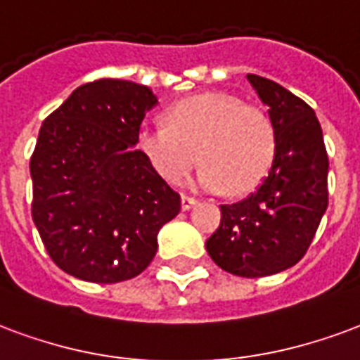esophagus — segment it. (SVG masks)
I'll return each instance as SVG.
<instances>
[{"instance_id": "obj_1", "label": "esophagus", "mask_w": 360, "mask_h": 360, "mask_svg": "<svg viewBox=\"0 0 360 360\" xmlns=\"http://www.w3.org/2000/svg\"><path fill=\"white\" fill-rule=\"evenodd\" d=\"M194 206H196V200L191 198V196H183V198H181V210H183V212H188V210Z\"/></svg>"}]
</instances>
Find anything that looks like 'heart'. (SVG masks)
Masks as SVG:
<instances>
[{
    "label": "heart",
    "instance_id": "1",
    "mask_svg": "<svg viewBox=\"0 0 360 360\" xmlns=\"http://www.w3.org/2000/svg\"><path fill=\"white\" fill-rule=\"evenodd\" d=\"M137 143L167 183L179 185L200 158L198 185L231 194L254 191L267 177L276 153L271 120L240 97L219 91L175 103L167 108L166 124L141 127Z\"/></svg>",
    "mask_w": 360,
    "mask_h": 360
}]
</instances>
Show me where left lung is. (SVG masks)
<instances>
[{"mask_svg": "<svg viewBox=\"0 0 360 360\" xmlns=\"http://www.w3.org/2000/svg\"><path fill=\"white\" fill-rule=\"evenodd\" d=\"M246 78L269 108L275 160L254 193L221 206V225L206 250L223 271L257 278L294 267L307 252L328 206V156L305 101L267 78Z\"/></svg>", "mask_w": 360, "mask_h": 360, "instance_id": "1", "label": "left lung"}]
</instances>
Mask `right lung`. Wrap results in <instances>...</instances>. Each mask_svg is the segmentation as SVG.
<instances>
[{
	"label": "right lung",
	"instance_id": "add662e5",
	"mask_svg": "<svg viewBox=\"0 0 360 360\" xmlns=\"http://www.w3.org/2000/svg\"><path fill=\"white\" fill-rule=\"evenodd\" d=\"M158 105L146 85H79L45 118L30 160L32 219L53 262L79 281L141 275L181 196L139 148L141 122Z\"/></svg>",
	"mask_w": 360,
	"mask_h": 360
}]
</instances>
